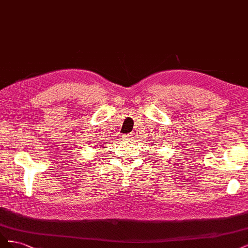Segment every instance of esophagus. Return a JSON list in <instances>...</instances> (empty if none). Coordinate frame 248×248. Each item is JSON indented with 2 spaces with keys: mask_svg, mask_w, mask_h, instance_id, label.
<instances>
[{
  "mask_svg": "<svg viewBox=\"0 0 248 248\" xmlns=\"http://www.w3.org/2000/svg\"><path fill=\"white\" fill-rule=\"evenodd\" d=\"M131 139H132L131 134H125V136H124V140H129Z\"/></svg>",
  "mask_w": 248,
  "mask_h": 248,
  "instance_id": "1",
  "label": "esophagus"
}]
</instances>
